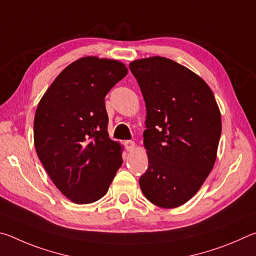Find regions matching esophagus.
Masks as SVG:
<instances>
[{"label":"esophagus","mask_w":256,"mask_h":256,"mask_svg":"<svg viewBox=\"0 0 256 256\" xmlns=\"http://www.w3.org/2000/svg\"><path fill=\"white\" fill-rule=\"evenodd\" d=\"M125 146H126L128 151H132L134 148H136V142L131 141V140L125 141Z\"/></svg>","instance_id":"34e87169"}]
</instances>
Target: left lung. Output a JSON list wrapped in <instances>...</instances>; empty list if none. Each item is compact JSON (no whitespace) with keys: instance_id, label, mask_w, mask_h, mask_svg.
Listing matches in <instances>:
<instances>
[{"instance_id":"left-lung-1","label":"left lung","mask_w":256,"mask_h":256,"mask_svg":"<svg viewBox=\"0 0 256 256\" xmlns=\"http://www.w3.org/2000/svg\"><path fill=\"white\" fill-rule=\"evenodd\" d=\"M130 70L146 108L149 166L138 180L141 190L156 206L177 208L196 196L214 168L222 114L206 82L175 60H136Z\"/></svg>"}]
</instances>
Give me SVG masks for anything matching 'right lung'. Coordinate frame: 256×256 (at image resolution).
Wrapping results in <instances>:
<instances>
[{
	"label": "right lung",
	"instance_id": "add662e5",
	"mask_svg": "<svg viewBox=\"0 0 256 256\" xmlns=\"http://www.w3.org/2000/svg\"><path fill=\"white\" fill-rule=\"evenodd\" d=\"M128 68L86 56L56 76L34 120L38 158L63 196L76 204L98 201L122 166L123 146L108 136L105 97Z\"/></svg>",
	"mask_w": 256,
	"mask_h": 256
}]
</instances>
